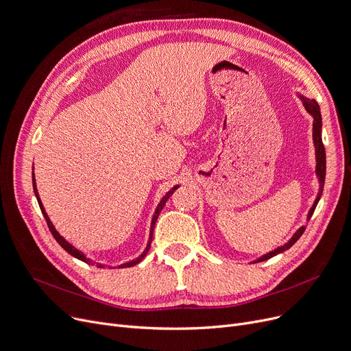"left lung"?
I'll list each match as a JSON object with an SVG mask.
<instances>
[{
    "label": "left lung",
    "mask_w": 351,
    "mask_h": 351,
    "mask_svg": "<svg viewBox=\"0 0 351 351\" xmlns=\"http://www.w3.org/2000/svg\"><path fill=\"white\" fill-rule=\"evenodd\" d=\"M299 98L302 99L304 108L307 112L313 117V142H315V147H316V175L319 178V183H320V188H319V193H317V197L315 200V204H313V206L310 208L308 210V215H307V220H310L313 212H315L319 200L322 197V193H323V186H324V179H326V151H324V145H323V141H322V114H320V106L319 104L315 101V99H308V98H304L299 94ZM304 226H302L300 229L296 230V233H294L291 236L290 241L287 243H285L283 246H279L278 249H274L266 254H263L262 257H259V259L254 261L253 263L256 262H263V261H267L270 259V257L279 254L287 249H290L294 243H296L300 236L303 234L304 232Z\"/></svg>",
    "instance_id": "1"
}]
</instances>
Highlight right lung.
Listing matches in <instances>:
<instances>
[{
	"mask_svg": "<svg viewBox=\"0 0 351 351\" xmlns=\"http://www.w3.org/2000/svg\"><path fill=\"white\" fill-rule=\"evenodd\" d=\"M32 186H34L35 197H36V200H38V205H40V208H41V212H43V215H44V217H45V220H47V225H48V228H49V232H51V233H52V236L55 237V241H57V242L61 245V247H62L64 250H66L71 256L77 257V259H80V261H82V262H85V263H88V265H90V263H92V265H95V262H92V261L89 259V257H86L84 252L78 250L75 246H72L68 241H65V239L60 234V232H58L57 229H55L53 223L51 222L49 216L47 215V212H45V209H44V205H43V202H41V199H40L38 191H36V183H35V176H34V173H32ZM178 188H179V185L173 186L168 193H166V195L160 199L159 205H158V208H156V210H155V213H154V217H152V222H151V230H149V241H147V245H146L145 250H143V252L136 257V259H134V261H129V262L122 263V265H118V267H121V269H123V267H132V266L138 265V263L143 259V257L146 256V253L149 252V249H151V243H152V237H154V228H155V223H156V220H158V216H159L160 210L163 209V206H165V204H166V200H168V199L171 197V195H172ZM97 265H98V267H112V266L102 265V263H97Z\"/></svg>",
	"mask_w": 351,
	"mask_h": 351,
	"instance_id": "1",
	"label": "right lung"
}]
</instances>
